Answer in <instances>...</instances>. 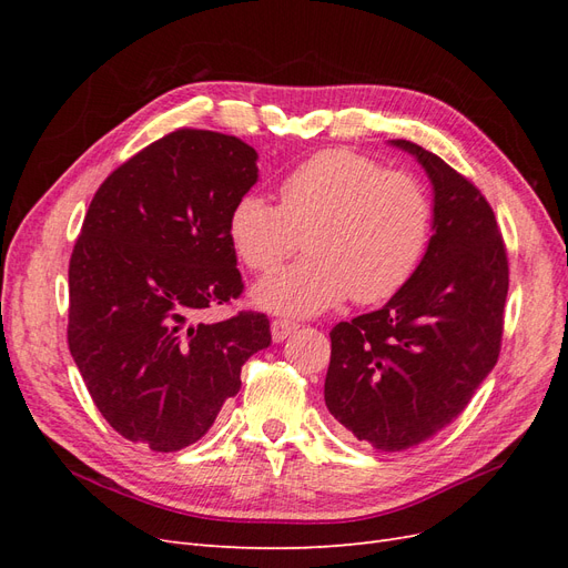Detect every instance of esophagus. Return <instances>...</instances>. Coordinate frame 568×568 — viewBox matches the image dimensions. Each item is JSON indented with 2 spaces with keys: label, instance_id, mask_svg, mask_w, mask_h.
<instances>
[{
  "label": "esophagus",
  "instance_id": "obj_1",
  "mask_svg": "<svg viewBox=\"0 0 568 568\" xmlns=\"http://www.w3.org/2000/svg\"><path fill=\"white\" fill-rule=\"evenodd\" d=\"M296 322H291V320H284V317H280V320H274L272 322V338L274 341H284L286 336H291L296 332Z\"/></svg>",
  "mask_w": 568,
  "mask_h": 568
}]
</instances>
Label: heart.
I'll use <instances>...</instances> for the list:
<instances>
[{
  "label": "heart",
  "instance_id": "heart-1",
  "mask_svg": "<svg viewBox=\"0 0 568 568\" xmlns=\"http://www.w3.org/2000/svg\"><path fill=\"white\" fill-rule=\"evenodd\" d=\"M280 205L246 194L227 220L230 244L251 272L282 267L301 244L311 253L255 286V301L286 315H317L348 298L374 305L415 277L434 234V199L409 170L353 149H324L284 175Z\"/></svg>",
  "mask_w": 568,
  "mask_h": 568
}]
</instances>
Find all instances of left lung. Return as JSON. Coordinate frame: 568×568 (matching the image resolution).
I'll use <instances>...</instances> for the list:
<instances>
[{"label": "left lung", "instance_id": "left-lung-1", "mask_svg": "<svg viewBox=\"0 0 568 568\" xmlns=\"http://www.w3.org/2000/svg\"><path fill=\"white\" fill-rule=\"evenodd\" d=\"M434 182V236L415 277L382 311L338 322L324 403L374 450L434 438L469 405L500 357L509 261L480 189L407 140Z\"/></svg>", "mask_w": 568, "mask_h": 568}]
</instances>
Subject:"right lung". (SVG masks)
Wrapping results in <instances>:
<instances>
[{"mask_svg": "<svg viewBox=\"0 0 568 568\" xmlns=\"http://www.w3.org/2000/svg\"><path fill=\"white\" fill-rule=\"evenodd\" d=\"M257 153L232 134L180 128L101 182L68 265V348L115 432L175 453L196 443L272 343L263 313L203 324L242 298L227 236L257 180Z\"/></svg>", "mask_w": 568, "mask_h": 568, "instance_id": "add662e5", "label": "right lung"}]
</instances>
